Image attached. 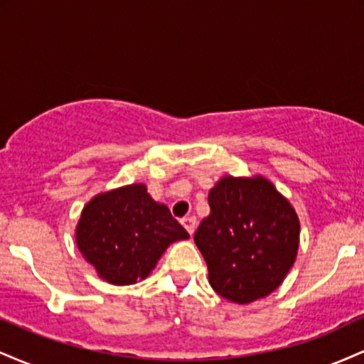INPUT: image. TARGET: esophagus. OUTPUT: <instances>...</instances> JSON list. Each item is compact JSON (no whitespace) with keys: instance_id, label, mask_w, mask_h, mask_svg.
Instances as JSON below:
<instances>
[{"instance_id":"1","label":"esophagus","mask_w":364,"mask_h":364,"mask_svg":"<svg viewBox=\"0 0 364 364\" xmlns=\"http://www.w3.org/2000/svg\"><path fill=\"white\" fill-rule=\"evenodd\" d=\"M181 224L185 225V229L188 232H190V236H191L195 232V229H196V217H193V215L185 217V219L181 220Z\"/></svg>"}]
</instances>
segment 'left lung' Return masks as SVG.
Returning <instances> with one entry per match:
<instances>
[{
    "label": "left lung",
    "mask_w": 364,
    "mask_h": 364,
    "mask_svg": "<svg viewBox=\"0 0 364 364\" xmlns=\"http://www.w3.org/2000/svg\"><path fill=\"white\" fill-rule=\"evenodd\" d=\"M210 215L193 240L208 282L228 301L248 304L281 286L299 246V219L289 200L263 176H224L208 193Z\"/></svg>",
    "instance_id": "8db88e82"
}]
</instances>
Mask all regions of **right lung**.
Here are the masks:
<instances>
[{
    "mask_svg": "<svg viewBox=\"0 0 364 364\" xmlns=\"http://www.w3.org/2000/svg\"><path fill=\"white\" fill-rule=\"evenodd\" d=\"M75 237L99 277L129 286L152 272L171 243L190 235L139 183L95 195L83 207Z\"/></svg>",
    "mask_w": 364,
    "mask_h": 364,
    "instance_id": "add662e5",
    "label": "right lung"
}]
</instances>
